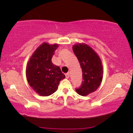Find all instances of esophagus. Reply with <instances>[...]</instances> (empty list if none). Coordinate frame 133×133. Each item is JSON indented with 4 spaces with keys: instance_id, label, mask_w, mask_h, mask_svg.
<instances>
[{
    "instance_id": "1",
    "label": "esophagus",
    "mask_w": 133,
    "mask_h": 133,
    "mask_svg": "<svg viewBox=\"0 0 133 133\" xmlns=\"http://www.w3.org/2000/svg\"><path fill=\"white\" fill-rule=\"evenodd\" d=\"M65 77H66V78H67V79H68V78H69V77H70V74L68 73H66L65 74Z\"/></svg>"
}]
</instances>
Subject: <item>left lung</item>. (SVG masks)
I'll use <instances>...</instances> for the list:
<instances>
[{"instance_id": "1", "label": "left lung", "mask_w": 133, "mask_h": 133, "mask_svg": "<svg viewBox=\"0 0 133 133\" xmlns=\"http://www.w3.org/2000/svg\"><path fill=\"white\" fill-rule=\"evenodd\" d=\"M82 71L83 81L76 89L79 95L85 96L95 91L101 85L103 78L101 60L96 52L85 43H77L72 47Z\"/></svg>"}]
</instances>
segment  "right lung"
Returning a JSON list of instances; mask_svg holds the SVG:
<instances>
[{
    "instance_id": "1",
    "label": "right lung",
    "mask_w": 133,
    "mask_h": 133,
    "mask_svg": "<svg viewBox=\"0 0 133 133\" xmlns=\"http://www.w3.org/2000/svg\"><path fill=\"white\" fill-rule=\"evenodd\" d=\"M58 44L47 43L38 47L34 52L26 66V75L28 82L35 91L42 96L53 94L57 90L60 82L65 76L59 66L51 61Z\"/></svg>"
}]
</instances>
